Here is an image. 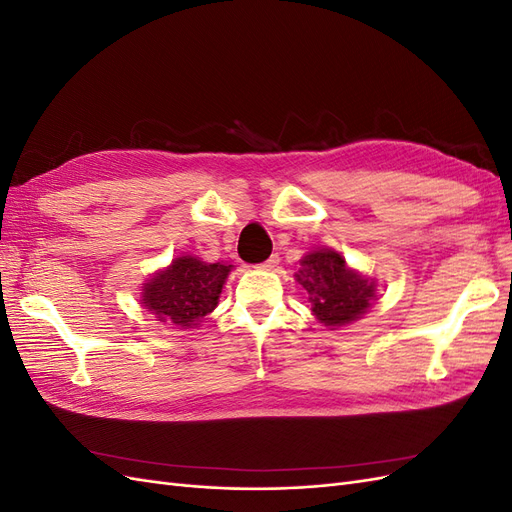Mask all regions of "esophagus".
<instances>
[{
  "label": "esophagus",
  "instance_id": "esophagus-1",
  "mask_svg": "<svg viewBox=\"0 0 512 512\" xmlns=\"http://www.w3.org/2000/svg\"><path fill=\"white\" fill-rule=\"evenodd\" d=\"M277 265H280V256L277 254H273V256H269L265 262H262L260 265V269H265V271H271V269H275Z\"/></svg>",
  "mask_w": 512,
  "mask_h": 512
}]
</instances>
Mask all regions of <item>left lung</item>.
<instances>
[{
	"mask_svg": "<svg viewBox=\"0 0 512 512\" xmlns=\"http://www.w3.org/2000/svg\"><path fill=\"white\" fill-rule=\"evenodd\" d=\"M299 265L294 280L303 286L316 320L331 331L359 320L378 297L376 277L348 267L346 258L331 247L307 252Z\"/></svg>",
	"mask_w": 512,
	"mask_h": 512,
	"instance_id": "1",
	"label": "left lung"
}]
</instances>
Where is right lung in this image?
<instances>
[{"label": "right lung", "mask_w": 512, "mask_h": 512, "mask_svg": "<svg viewBox=\"0 0 512 512\" xmlns=\"http://www.w3.org/2000/svg\"><path fill=\"white\" fill-rule=\"evenodd\" d=\"M228 262H205L190 254L173 258L151 273L141 286V303L149 314L177 329H196L218 307L230 271Z\"/></svg>", "instance_id": "right-lung-1"}]
</instances>
